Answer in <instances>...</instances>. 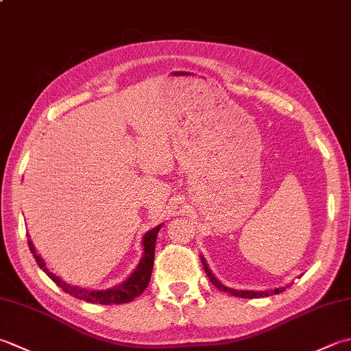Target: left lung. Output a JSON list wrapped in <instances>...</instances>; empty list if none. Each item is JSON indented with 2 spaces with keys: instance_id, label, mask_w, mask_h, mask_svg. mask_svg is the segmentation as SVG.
Returning <instances> with one entry per match:
<instances>
[{
  "instance_id": "obj_1",
  "label": "left lung",
  "mask_w": 351,
  "mask_h": 351,
  "mask_svg": "<svg viewBox=\"0 0 351 351\" xmlns=\"http://www.w3.org/2000/svg\"><path fill=\"white\" fill-rule=\"evenodd\" d=\"M201 260H202L204 271H205V274H207V277L210 278L211 283L215 285L217 289L231 293L232 297H239V298H262V297H269V295H274V293H280V292H283L286 289V287H278V289H274V291H237V289H230V287L223 286L221 281H219L215 276H213L211 271H210V267L207 266V262H205V258L201 257Z\"/></svg>"
}]
</instances>
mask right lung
<instances>
[{"instance_id": "right-lung-1", "label": "right lung", "mask_w": 351, "mask_h": 351, "mask_svg": "<svg viewBox=\"0 0 351 351\" xmlns=\"http://www.w3.org/2000/svg\"><path fill=\"white\" fill-rule=\"evenodd\" d=\"M161 225L155 226L154 230L147 231L143 237V258L140 260L136 269L130 274V277L128 280L123 281L121 285L111 287V289L106 291H91V289H82V287L77 286H71L65 283L64 280H60L58 276H54L53 272L45 266L44 260L38 256L36 250L32 243V240H29V248L33 254L34 260L39 265L40 269H43L48 277H50L54 283H56L59 287H62V291L73 295V297L88 301V303H99V304H125L130 303L134 298L140 297V295L146 289L150 276H152V269H154V258H155V242H156V236L158 231H160Z\"/></svg>"}]
</instances>
